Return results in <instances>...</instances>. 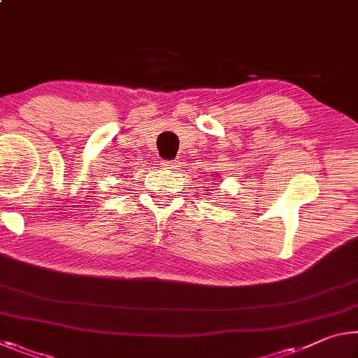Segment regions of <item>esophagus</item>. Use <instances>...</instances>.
I'll return each instance as SVG.
<instances>
[{"label":"esophagus","instance_id":"obj_1","mask_svg":"<svg viewBox=\"0 0 358 358\" xmlns=\"http://www.w3.org/2000/svg\"><path fill=\"white\" fill-rule=\"evenodd\" d=\"M166 166H167V169L177 170L180 167V161H178V159H173V161H167Z\"/></svg>","mask_w":358,"mask_h":358}]
</instances>
